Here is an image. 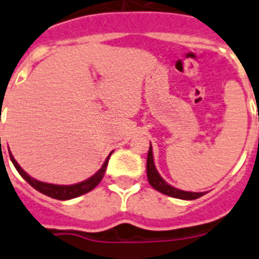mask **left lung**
<instances>
[{
    "label": "left lung",
    "mask_w": 259,
    "mask_h": 259,
    "mask_svg": "<svg viewBox=\"0 0 259 259\" xmlns=\"http://www.w3.org/2000/svg\"><path fill=\"white\" fill-rule=\"evenodd\" d=\"M146 170H148V180L149 184L158 190L162 194L169 195V197H174V198L180 199H197L199 197H202L203 193H191V191H184L180 189H176L173 186H170L167 182L162 180V177L159 176L154 166V159H153V150H151V144L149 148L148 153V161H146Z\"/></svg>",
    "instance_id": "obj_1"
}]
</instances>
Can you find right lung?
<instances>
[{
    "label": "right lung",
    "mask_w": 259,
    "mask_h": 259,
    "mask_svg": "<svg viewBox=\"0 0 259 259\" xmlns=\"http://www.w3.org/2000/svg\"><path fill=\"white\" fill-rule=\"evenodd\" d=\"M10 154V159H12V162H13L14 167L17 169V171L21 174V177L24 178L26 181L27 184L33 186L35 190H38L39 193L42 194L48 195V197H52L54 199H60V201H66V199H71V198H75V197H79V195L85 194V193H89V191L93 190L96 188L97 185L100 184L101 180L104 178V174L106 171V166H108L109 162V158H110L111 153L109 154V157L106 158V161L104 162L102 167H101L98 171H97L94 176L89 178V180L83 181V182H79V184H75V185H53V184H46V182H41V181H37L34 178H31L29 174H26L22 170L17 161L14 159V157Z\"/></svg>",
    "instance_id": "add662e5"
}]
</instances>
